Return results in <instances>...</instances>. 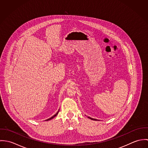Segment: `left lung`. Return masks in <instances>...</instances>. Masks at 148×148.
I'll list each match as a JSON object with an SVG mask.
<instances>
[{
	"label": "left lung",
	"mask_w": 148,
	"mask_h": 148,
	"mask_svg": "<svg viewBox=\"0 0 148 148\" xmlns=\"http://www.w3.org/2000/svg\"><path fill=\"white\" fill-rule=\"evenodd\" d=\"M89 119H91V120H95V121H97L98 120H97V119H93V118H91V117H88Z\"/></svg>",
	"instance_id": "8db88e82"
}]
</instances>
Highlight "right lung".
<instances>
[{
  "instance_id": "obj_1",
  "label": "right lung",
  "mask_w": 148,
  "mask_h": 148,
  "mask_svg": "<svg viewBox=\"0 0 148 148\" xmlns=\"http://www.w3.org/2000/svg\"><path fill=\"white\" fill-rule=\"evenodd\" d=\"M59 110L58 111V112L55 114V115H53V116H52L51 118H49V119H47V120H46L45 121H48V120H51V119H53L55 116H56L57 115H58V113H59Z\"/></svg>"
}]
</instances>
